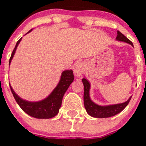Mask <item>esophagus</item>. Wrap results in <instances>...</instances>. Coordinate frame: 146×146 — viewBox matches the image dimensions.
Instances as JSON below:
<instances>
[{
  "label": "esophagus",
  "instance_id": "obj_1",
  "mask_svg": "<svg viewBox=\"0 0 146 146\" xmlns=\"http://www.w3.org/2000/svg\"><path fill=\"white\" fill-rule=\"evenodd\" d=\"M84 65L82 63H80V64H77L75 66L74 69V73L77 77H80L84 73Z\"/></svg>",
  "mask_w": 146,
  "mask_h": 146
}]
</instances>
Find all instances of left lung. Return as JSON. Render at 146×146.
<instances>
[{"instance_id":"1","label":"left lung","mask_w":146,"mask_h":146,"mask_svg":"<svg viewBox=\"0 0 146 146\" xmlns=\"http://www.w3.org/2000/svg\"><path fill=\"white\" fill-rule=\"evenodd\" d=\"M118 35L116 36V39L121 42H124L126 43L130 44L133 46L132 42L129 38H126L123 33L121 32H117ZM83 86H84V106L86 108V111L91 116L95 117V118H109V117L114 116L118 113H121L127 105L131 100V98L127 100L126 102L121 104H113V105H108V106H99L98 104H96L93 102L90 99L89 96V90H90V83L88 81L83 78L82 80Z\"/></svg>"}]
</instances>
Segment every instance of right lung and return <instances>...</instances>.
Listing matches in <instances>:
<instances>
[{"mask_svg": "<svg viewBox=\"0 0 146 146\" xmlns=\"http://www.w3.org/2000/svg\"><path fill=\"white\" fill-rule=\"evenodd\" d=\"M29 32H31V31H29L28 33ZM21 39L22 38H20L17 42L16 46L10 57L9 64ZM74 78L72 70H66L63 72L58 85L54 89L50 96L42 101L36 102H31L22 99L15 94V91H13L12 88L10 85L9 86L11 93L17 103L25 113L36 118H51L55 116L58 113L59 109L61 106L63 96L71 83L73 82Z\"/></svg>", "mask_w": 146, "mask_h": 146, "instance_id": "obj_1", "label": "right lung"}]
</instances>
